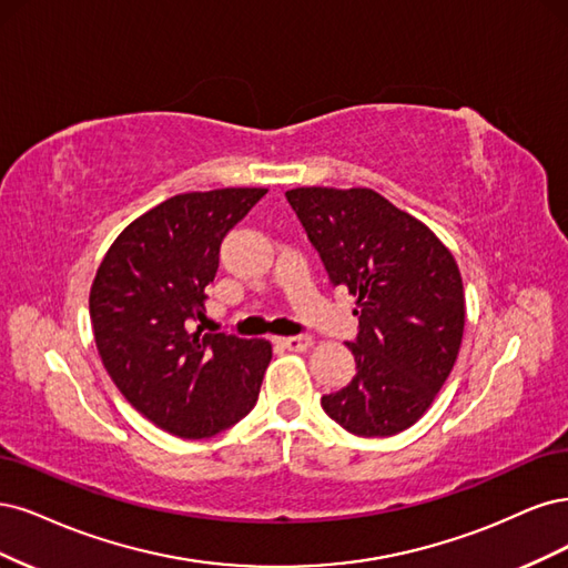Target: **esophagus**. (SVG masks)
I'll list each match as a JSON object with an SVG mask.
<instances>
[{"instance_id":"esophagus-1","label":"esophagus","mask_w":568,"mask_h":568,"mask_svg":"<svg viewBox=\"0 0 568 568\" xmlns=\"http://www.w3.org/2000/svg\"><path fill=\"white\" fill-rule=\"evenodd\" d=\"M278 344L287 352H306L308 346L314 344V339H311L308 335H297V337H281Z\"/></svg>"}]
</instances>
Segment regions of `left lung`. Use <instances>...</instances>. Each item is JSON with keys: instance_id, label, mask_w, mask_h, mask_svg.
<instances>
[{"instance_id": "8db88e82", "label": "left lung", "mask_w": 568, "mask_h": 568, "mask_svg": "<svg viewBox=\"0 0 568 568\" xmlns=\"http://www.w3.org/2000/svg\"><path fill=\"white\" fill-rule=\"evenodd\" d=\"M333 285L356 297V377L321 398L339 427L394 436L427 413L465 331L463 276L450 250L373 189L285 193Z\"/></svg>"}]
</instances>
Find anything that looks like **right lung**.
Returning <instances> with one entry per match:
<instances>
[{"label": "right lung", "instance_id": "right-lung-1", "mask_svg": "<svg viewBox=\"0 0 568 568\" xmlns=\"http://www.w3.org/2000/svg\"><path fill=\"white\" fill-rule=\"evenodd\" d=\"M266 189L181 193L141 214L108 247L89 292L103 368L153 425L207 438L257 404L271 342L191 333L224 235Z\"/></svg>", "mask_w": 568, "mask_h": 568}]
</instances>
